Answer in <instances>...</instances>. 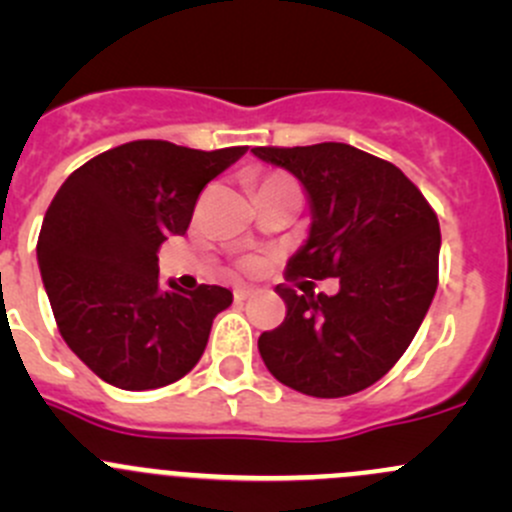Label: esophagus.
I'll return each mask as SVG.
<instances>
[{"label": "esophagus", "instance_id": "obj_1", "mask_svg": "<svg viewBox=\"0 0 512 512\" xmlns=\"http://www.w3.org/2000/svg\"><path fill=\"white\" fill-rule=\"evenodd\" d=\"M232 294H235L237 302H245V299H250L252 294H255V289L247 287V285H240V287H235V292H232Z\"/></svg>", "mask_w": 512, "mask_h": 512}]
</instances>
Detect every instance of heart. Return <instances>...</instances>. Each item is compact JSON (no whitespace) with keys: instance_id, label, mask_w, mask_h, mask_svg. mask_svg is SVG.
Listing matches in <instances>:
<instances>
[{"instance_id":"1","label":"heart","mask_w":512,"mask_h":512,"mask_svg":"<svg viewBox=\"0 0 512 512\" xmlns=\"http://www.w3.org/2000/svg\"><path fill=\"white\" fill-rule=\"evenodd\" d=\"M277 178H282V175H267V178H265V183H267V180H277Z\"/></svg>"}]
</instances>
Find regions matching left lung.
Returning <instances> with one entry per match:
<instances>
[{"label": "left lung", "instance_id": "obj_1", "mask_svg": "<svg viewBox=\"0 0 512 512\" xmlns=\"http://www.w3.org/2000/svg\"><path fill=\"white\" fill-rule=\"evenodd\" d=\"M302 183L312 225L287 277H337L339 292L277 287L287 317L257 339L277 381L317 399L376 384L409 349L438 287V218L389 160L347 143L252 148Z\"/></svg>", "mask_w": 512, "mask_h": 512}]
</instances>
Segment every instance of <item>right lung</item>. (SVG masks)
Instances as JSON below:
<instances>
[{
  "label": "right lung",
  "mask_w": 512,
  "mask_h": 512,
  "mask_svg": "<svg viewBox=\"0 0 512 512\" xmlns=\"http://www.w3.org/2000/svg\"><path fill=\"white\" fill-rule=\"evenodd\" d=\"M245 151L123 143L74 170L51 200L36 242L41 280L64 342L106 384L160 389L203 356L232 292L160 285L158 247L185 235L200 190Z\"/></svg>",
  "instance_id": "right-lung-1"
}]
</instances>
